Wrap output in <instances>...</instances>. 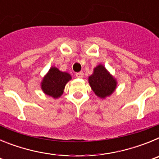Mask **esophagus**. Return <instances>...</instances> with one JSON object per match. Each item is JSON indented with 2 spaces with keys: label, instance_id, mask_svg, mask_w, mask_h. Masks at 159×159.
Here are the masks:
<instances>
[{
  "label": "esophagus",
  "instance_id": "obj_1",
  "mask_svg": "<svg viewBox=\"0 0 159 159\" xmlns=\"http://www.w3.org/2000/svg\"><path fill=\"white\" fill-rule=\"evenodd\" d=\"M75 76L77 77V78H83L84 77V72L83 71H80V72H77L75 73Z\"/></svg>",
  "mask_w": 159,
  "mask_h": 159
}]
</instances>
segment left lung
I'll use <instances>...</instances> for the list:
<instances>
[{"instance_id": "8db88e82", "label": "left lung", "mask_w": 159, "mask_h": 159, "mask_svg": "<svg viewBox=\"0 0 159 159\" xmlns=\"http://www.w3.org/2000/svg\"><path fill=\"white\" fill-rule=\"evenodd\" d=\"M88 83L94 93L101 99H106L112 95L117 87L116 79L102 64L94 68L92 75L88 77Z\"/></svg>"}]
</instances>
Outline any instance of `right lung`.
Instances as JSON below:
<instances>
[{
  "label": "right lung",
  "instance_id": "1",
  "mask_svg": "<svg viewBox=\"0 0 159 159\" xmlns=\"http://www.w3.org/2000/svg\"><path fill=\"white\" fill-rule=\"evenodd\" d=\"M71 80V76L69 73L60 71L56 67H52L42 80L40 87L45 95L57 99L63 95L65 85Z\"/></svg>",
  "mask_w": 159,
  "mask_h": 159
}]
</instances>
